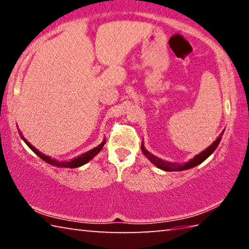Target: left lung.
I'll return each mask as SVG.
<instances>
[{"mask_svg": "<svg viewBox=\"0 0 249 249\" xmlns=\"http://www.w3.org/2000/svg\"><path fill=\"white\" fill-rule=\"evenodd\" d=\"M223 134H224V130H223L220 136L216 138V141L213 142V144H211L208 148L204 149L203 151H201L199 155L195 156L192 159H190L189 161L184 162V163L170 162V161H166V160H162L158 157H156L155 155L149 153V151L145 148L144 142H142V151L144 153L146 157L148 158L149 161L153 162L156 167L159 168V169L165 170V171H183L187 169H191V168L200 165V163L203 162L206 158H209L210 156L213 154V151L217 148V146H218V144H220V142L222 140Z\"/></svg>", "mask_w": 249, "mask_h": 249, "instance_id": "obj_1", "label": "left lung"}]
</instances>
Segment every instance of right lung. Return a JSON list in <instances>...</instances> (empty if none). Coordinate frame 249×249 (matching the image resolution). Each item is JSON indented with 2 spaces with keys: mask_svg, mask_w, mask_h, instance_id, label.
<instances>
[{
  "mask_svg": "<svg viewBox=\"0 0 249 249\" xmlns=\"http://www.w3.org/2000/svg\"><path fill=\"white\" fill-rule=\"evenodd\" d=\"M18 133H19V136L22 137V140L25 142V144H26L29 147V148H31L34 151V153H35L37 156H38V157H40L41 159L45 160L46 162H48L49 165H53L54 167H61V168H78V167H81L83 165H86V163L89 162L90 160L94 157V156H96V155L100 153L101 149L103 148V146L105 144V140H103V142H101L99 146L94 147L93 149L87 151V153L80 155V156H78V157H74L72 159H70V160H68V161H67V160H64V161H61V160H57V159H54V158L49 157V156H46L43 153H40V151L37 149V148H35V147H34L31 144V142H27L26 138H24L22 133H20V130H19Z\"/></svg>",
  "mask_w": 249,
  "mask_h": 249,
  "instance_id": "1",
  "label": "right lung"
}]
</instances>
